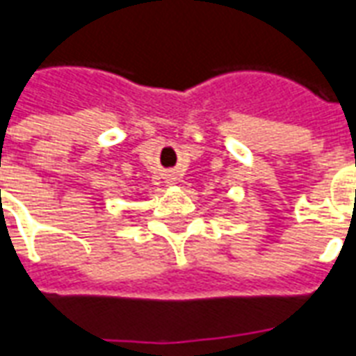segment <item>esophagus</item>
Instances as JSON below:
<instances>
[{"label": "esophagus", "mask_w": 356, "mask_h": 356, "mask_svg": "<svg viewBox=\"0 0 356 356\" xmlns=\"http://www.w3.org/2000/svg\"><path fill=\"white\" fill-rule=\"evenodd\" d=\"M168 181H170V183H173V181H175V177H173V175H168Z\"/></svg>", "instance_id": "obj_1"}]
</instances>
